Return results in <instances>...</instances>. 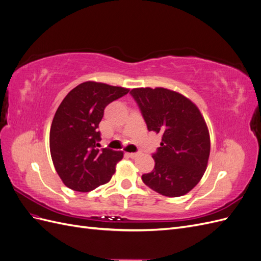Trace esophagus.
I'll list each match as a JSON object with an SVG mask.
<instances>
[{
	"instance_id": "esophagus-1",
	"label": "esophagus",
	"mask_w": 261,
	"mask_h": 261,
	"mask_svg": "<svg viewBox=\"0 0 261 261\" xmlns=\"http://www.w3.org/2000/svg\"><path fill=\"white\" fill-rule=\"evenodd\" d=\"M127 155L129 158H132V159H135V158H137L139 155V153H136V152H130V153H127Z\"/></svg>"
}]
</instances>
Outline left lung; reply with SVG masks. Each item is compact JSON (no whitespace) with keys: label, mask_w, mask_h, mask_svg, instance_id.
I'll use <instances>...</instances> for the list:
<instances>
[{"label":"left lung","mask_w":261,"mask_h":261,"mask_svg":"<svg viewBox=\"0 0 261 261\" xmlns=\"http://www.w3.org/2000/svg\"><path fill=\"white\" fill-rule=\"evenodd\" d=\"M150 132L162 136L152 155L154 169L141 176L144 183L167 197H179L199 183L207 169L210 136L197 106L183 94L162 87L134 88Z\"/></svg>","instance_id":"obj_1"}]
</instances>
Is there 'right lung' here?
Wrapping results in <instances>:
<instances>
[{"label":"right lung","mask_w":261,"mask_h":261,"mask_svg":"<svg viewBox=\"0 0 261 261\" xmlns=\"http://www.w3.org/2000/svg\"><path fill=\"white\" fill-rule=\"evenodd\" d=\"M128 91L123 87L85 82L61 102L50 129V152L55 171L68 188L87 193L111 179L123 152L99 150L97 128L106 107Z\"/></svg>","instance_id":"obj_1"}]
</instances>
